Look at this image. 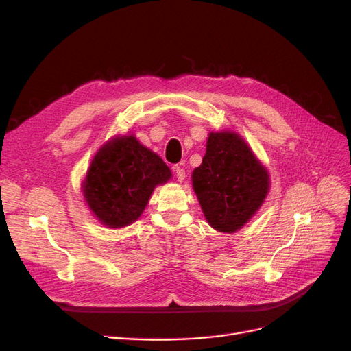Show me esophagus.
I'll return each instance as SVG.
<instances>
[{"mask_svg":"<svg viewBox=\"0 0 351 351\" xmlns=\"http://www.w3.org/2000/svg\"><path fill=\"white\" fill-rule=\"evenodd\" d=\"M174 169V173H176V177H177V180L178 181H182L186 178V170L182 169V167H180V165H176V167H173Z\"/></svg>","mask_w":351,"mask_h":351,"instance_id":"1","label":"esophagus"}]
</instances>
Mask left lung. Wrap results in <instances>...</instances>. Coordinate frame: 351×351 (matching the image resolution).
Returning a JSON list of instances; mask_svg holds the SVG:
<instances>
[{"mask_svg":"<svg viewBox=\"0 0 351 351\" xmlns=\"http://www.w3.org/2000/svg\"><path fill=\"white\" fill-rule=\"evenodd\" d=\"M191 180L206 220L221 232L240 230L270 189L269 171L232 131L210 132L206 156Z\"/></svg>","mask_w":351,"mask_h":351,"instance_id":"8db88e82","label":"left lung"}]
</instances>
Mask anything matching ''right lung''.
I'll return each mask as SVG.
<instances>
[{
  "mask_svg": "<svg viewBox=\"0 0 351 351\" xmlns=\"http://www.w3.org/2000/svg\"><path fill=\"white\" fill-rule=\"evenodd\" d=\"M170 178L161 157L134 136L114 137L94 156L82 193L101 224L121 228L138 220L154 189Z\"/></svg>",
  "mask_w": 351,
  "mask_h": 351,
  "instance_id": "1",
  "label": "right lung"
}]
</instances>
